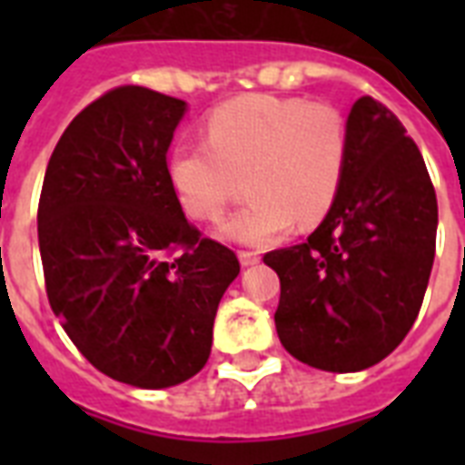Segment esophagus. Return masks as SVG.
Here are the masks:
<instances>
[{
  "instance_id": "esophagus-1",
  "label": "esophagus",
  "mask_w": 465,
  "mask_h": 465,
  "mask_svg": "<svg viewBox=\"0 0 465 465\" xmlns=\"http://www.w3.org/2000/svg\"><path fill=\"white\" fill-rule=\"evenodd\" d=\"M239 261L243 268H248V265H255V262H261V255L253 253V251H239Z\"/></svg>"
}]
</instances>
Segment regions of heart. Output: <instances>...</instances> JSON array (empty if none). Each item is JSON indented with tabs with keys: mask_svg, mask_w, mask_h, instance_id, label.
Returning a JSON list of instances; mask_svg holds the SVG:
<instances>
[{
	"mask_svg": "<svg viewBox=\"0 0 465 465\" xmlns=\"http://www.w3.org/2000/svg\"><path fill=\"white\" fill-rule=\"evenodd\" d=\"M204 142L178 144L166 178L188 217L217 222L246 175L248 204L224 224L229 241L265 246L294 219L313 226L332 210L345 178L347 123L335 105L246 94L204 115Z\"/></svg>",
	"mask_w": 465,
	"mask_h": 465,
	"instance_id": "1",
	"label": "heart"
}]
</instances>
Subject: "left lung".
Instances as JSON below:
<instances>
[{
    "label": "left lung",
    "instance_id": "1",
    "mask_svg": "<svg viewBox=\"0 0 465 465\" xmlns=\"http://www.w3.org/2000/svg\"><path fill=\"white\" fill-rule=\"evenodd\" d=\"M345 178L304 243L262 255L280 275L284 350L323 371H360L396 350L425 299L437 248V195L418 144L383 104L347 118Z\"/></svg>",
    "mask_w": 465,
    "mask_h": 465
}]
</instances>
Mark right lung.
Instances as JSON below:
<instances>
[{"instance_id":"add662e5","label":"right lung","mask_w":465,"mask_h":465,"mask_svg":"<svg viewBox=\"0 0 465 465\" xmlns=\"http://www.w3.org/2000/svg\"><path fill=\"white\" fill-rule=\"evenodd\" d=\"M183 113L181 98L144 86L105 91L62 133L40 190L54 316L98 371L140 389L175 386L207 364L219 299L241 270L168 185Z\"/></svg>"}]
</instances>
